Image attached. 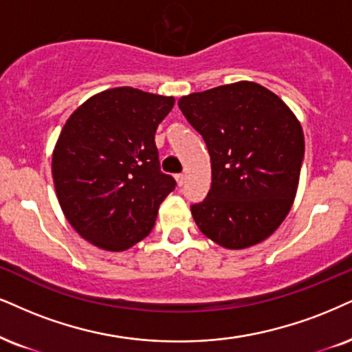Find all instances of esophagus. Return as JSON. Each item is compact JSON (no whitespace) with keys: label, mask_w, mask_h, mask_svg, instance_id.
<instances>
[{"label":"esophagus","mask_w":352,"mask_h":352,"mask_svg":"<svg viewBox=\"0 0 352 352\" xmlns=\"http://www.w3.org/2000/svg\"><path fill=\"white\" fill-rule=\"evenodd\" d=\"M184 181H186L184 175H176V183H177V186H179V188L184 184Z\"/></svg>","instance_id":"obj_1"}]
</instances>
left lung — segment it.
I'll list each match as a JSON object with an SVG mask.
<instances>
[{"instance_id":"obj_1","label":"left lung","mask_w":352,"mask_h":352,"mask_svg":"<svg viewBox=\"0 0 352 352\" xmlns=\"http://www.w3.org/2000/svg\"><path fill=\"white\" fill-rule=\"evenodd\" d=\"M177 106L210 155V190L190 206L199 230L228 250L266 240L297 194L305 142L296 114L253 81L192 93Z\"/></svg>"}]
</instances>
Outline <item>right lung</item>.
Returning a JSON list of instances; mask_svg holds the SVG:
<instances>
[{"mask_svg":"<svg viewBox=\"0 0 352 352\" xmlns=\"http://www.w3.org/2000/svg\"><path fill=\"white\" fill-rule=\"evenodd\" d=\"M173 96L112 88L94 94L65 122L52 176L65 217L85 240L125 251L153 228L175 177L160 169L155 132Z\"/></svg>","mask_w":352,"mask_h":352,"instance_id":"obj_1","label":"right lung"}]
</instances>
